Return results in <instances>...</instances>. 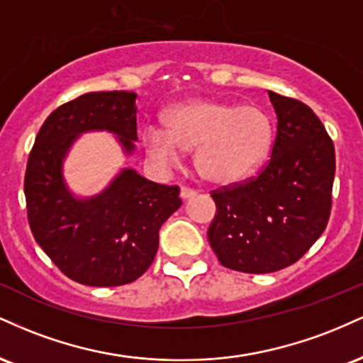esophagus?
Returning <instances> with one entry per match:
<instances>
[{"instance_id": "esophagus-1", "label": "esophagus", "mask_w": 363, "mask_h": 363, "mask_svg": "<svg viewBox=\"0 0 363 363\" xmlns=\"http://www.w3.org/2000/svg\"><path fill=\"white\" fill-rule=\"evenodd\" d=\"M193 196H196L194 189H189V187H182V189H181V198L182 199H191Z\"/></svg>"}]
</instances>
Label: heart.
Wrapping results in <instances>:
<instances>
[{"mask_svg":"<svg viewBox=\"0 0 363 363\" xmlns=\"http://www.w3.org/2000/svg\"><path fill=\"white\" fill-rule=\"evenodd\" d=\"M164 129L148 128L143 143L150 157L177 162L194 152L199 176L213 184H235L252 176L272 152L274 124L259 106L216 99H191L162 116Z\"/></svg>","mask_w":363,"mask_h":363,"instance_id":"obj_1","label":"heart"}]
</instances>
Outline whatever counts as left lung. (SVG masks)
<instances>
[{
    "mask_svg": "<svg viewBox=\"0 0 363 363\" xmlns=\"http://www.w3.org/2000/svg\"><path fill=\"white\" fill-rule=\"evenodd\" d=\"M278 118L272 158L256 179L211 194L208 240L225 268L273 273L319 239L331 211L335 145L309 106L268 91Z\"/></svg>",
    "mask_w": 363,
    "mask_h": 363,
    "instance_id": "obj_1",
    "label": "left lung"
}]
</instances>
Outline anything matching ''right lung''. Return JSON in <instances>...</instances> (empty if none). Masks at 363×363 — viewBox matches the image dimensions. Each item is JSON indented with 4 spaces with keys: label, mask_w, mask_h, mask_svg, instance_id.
I'll return each mask as SVG.
<instances>
[{
    "label": "right lung",
    "mask_w": 363,
    "mask_h": 363,
    "mask_svg": "<svg viewBox=\"0 0 363 363\" xmlns=\"http://www.w3.org/2000/svg\"><path fill=\"white\" fill-rule=\"evenodd\" d=\"M135 91H90L62 104L44 121L25 172L32 234L72 280L89 286L135 281L153 262L158 230L182 205L177 186H164L123 169L99 194H73L62 164L83 133H112L124 155L136 135Z\"/></svg>",
    "instance_id": "add662e5"
}]
</instances>
